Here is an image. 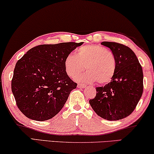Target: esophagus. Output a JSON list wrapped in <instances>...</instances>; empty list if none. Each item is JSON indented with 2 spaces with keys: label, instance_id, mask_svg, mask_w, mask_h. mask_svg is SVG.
Segmentation results:
<instances>
[{
  "label": "esophagus",
  "instance_id": "obj_1",
  "mask_svg": "<svg viewBox=\"0 0 154 154\" xmlns=\"http://www.w3.org/2000/svg\"><path fill=\"white\" fill-rule=\"evenodd\" d=\"M78 88H84L86 87V85L85 83H78Z\"/></svg>",
  "mask_w": 154,
  "mask_h": 154
}]
</instances>
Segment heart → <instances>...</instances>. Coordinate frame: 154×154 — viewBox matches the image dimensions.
<instances>
[{
  "label": "heart",
  "mask_w": 154,
  "mask_h": 154,
  "mask_svg": "<svg viewBox=\"0 0 154 154\" xmlns=\"http://www.w3.org/2000/svg\"><path fill=\"white\" fill-rule=\"evenodd\" d=\"M66 72L75 79L83 71L87 73L79 80L96 81L98 84L110 82L116 72V60L112 52L98 45H84L79 48L76 54H69L64 62Z\"/></svg>",
  "instance_id": "1"
}]
</instances>
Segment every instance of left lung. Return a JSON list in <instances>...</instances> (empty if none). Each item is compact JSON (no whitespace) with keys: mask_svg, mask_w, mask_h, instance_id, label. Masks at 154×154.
<instances>
[{"mask_svg":"<svg viewBox=\"0 0 154 154\" xmlns=\"http://www.w3.org/2000/svg\"><path fill=\"white\" fill-rule=\"evenodd\" d=\"M116 60V72L110 83L96 88L90 106L99 116L108 121L123 119L133 112L143 93V71L134 52L123 44L102 42Z\"/></svg>","mask_w":154,"mask_h":154,"instance_id":"left-lung-1","label":"left lung"}]
</instances>
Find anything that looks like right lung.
Instances as JSON below:
<instances>
[{
    "instance_id": "right-lung-1",
    "label": "right lung",
    "mask_w": 154,
    "mask_h": 154,
    "mask_svg": "<svg viewBox=\"0 0 154 154\" xmlns=\"http://www.w3.org/2000/svg\"><path fill=\"white\" fill-rule=\"evenodd\" d=\"M83 42L40 45L16 63L11 81L16 104L24 116L38 121L53 118L63 108L77 83L67 75L65 59Z\"/></svg>"
}]
</instances>
